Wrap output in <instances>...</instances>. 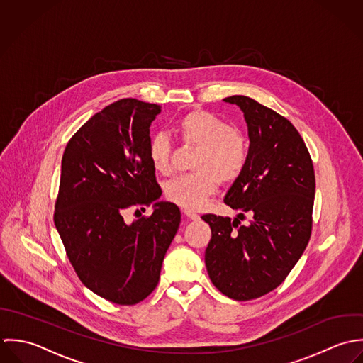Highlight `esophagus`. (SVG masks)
<instances>
[{"mask_svg": "<svg viewBox=\"0 0 363 363\" xmlns=\"http://www.w3.org/2000/svg\"><path fill=\"white\" fill-rule=\"evenodd\" d=\"M184 215H185L186 218H191V220H198V218H199V215H198L196 212H192V211H189V209H185V211H184Z\"/></svg>", "mask_w": 363, "mask_h": 363, "instance_id": "1", "label": "esophagus"}]
</instances>
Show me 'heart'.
<instances>
[{"mask_svg":"<svg viewBox=\"0 0 363 363\" xmlns=\"http://www.w3.org/2000/svg\"><path fill=\"white\" fill-rule=\"evenodd\" d=\"M182 145L199 147L192 161V174L169 181L167 198L189 211L201 209L216 194L220 182H233L244 171L250 157L247 139L231 123L208 111H192L177 122ZM152 168L169 175L174 171V145L168 135L157 133L148 145Z\"/></svg>","mask_w":363,"mask_h":363,"instance_id":"heart-1","label":"heart"}]
</instances>
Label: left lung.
Listing matches in <instances>:
<instances>
[{
  "instance_id": "obj_1",
  "label": "left lung",
  "mask_w": 363,
  "mask_h": 363,
  "mask_svg": "<svg viewBox=\"0 0 363 363\" xmlns=\"http://www.w3.org/2000/svg\"><path fill=\"white\" fill-rule=\"evenodd\" d=\"M244 112L250 157L224 203L250 213L202 218L212 228L205 264L212 284L234 300H251L277 289L304 252L313 227L315 177L310 152L286 118L252 98H224Z\"/></svg>"
}]
</instances>
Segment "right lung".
I'll list each match as a JSON object with an SVG mask.
<instances>
[{
	"label": "right lung",
	"instance_id": "right-lung-1",
	"mask_svg": "<svg viewBox=\"0 0 363 363\" xmlns=\"http://www.w3.org/2000/svg\"><path fill=\"white\" fill-rule=\"evenodd\" d=\"M161 106L119 99L86 121L62 158L55 224L79 281L98 296L136 304L155 289L181 212L158 202L148 158L150 125ZM155 211L128 225L126 208ZM138 212V211H136Z\"/></svg>",
	"mask_w": 363,
	"mask_h": 363
}]
</instances>
